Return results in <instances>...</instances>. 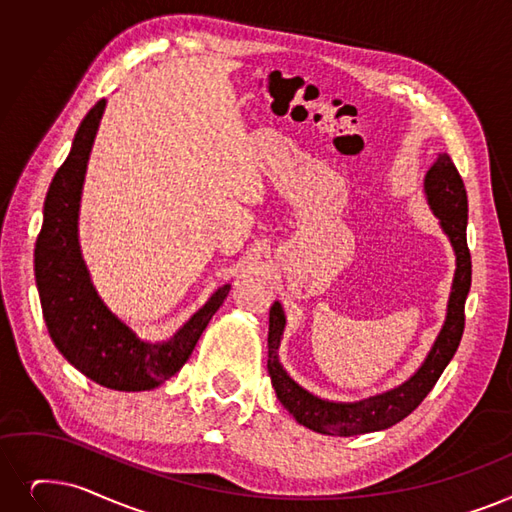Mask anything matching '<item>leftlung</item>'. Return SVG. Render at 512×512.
<instances>
[{
    "instance_id": "8db88e82",
    "label": "left lung",
    "mask_w": 512,
    "mask_h": 512,
    "mask_svg": "<svg viewBox=\"0 0 512 512\" xmlns=\"http://www.w3.org/2000/svg\"><path fill=\"white\" fill-rule=\"evenodd\" d=\"M425 192L433 213L439 217L441 228L450 236L456 251V274L452 295L448 303V318L439 337L429 351L425 364L410 381L383 395H374L355 404L326 402L299 387L278 362V345L284 330V311L276 301L270 309L268 332V370L280 404L295 416L303 427L324 435H362L387 429L395 422L404 420L414 412L422 399L439 381L460 345L464 332V301L471 288V251L466 244V217H469V201L462 177L448 154H439L435 165L427 171Z\"/></svg>"
}]
</instances>
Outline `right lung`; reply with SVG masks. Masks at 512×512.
Instances as JSON below:
<instances>
[{
  "label": "right lung",
  "mask_w": 512,
  "mask_h": 512,
  "mask_svg": "<svg viewBox=\"0 0 512 512\" xmlns=\"http://www.w3.org/2000/svg\"><path fill=\"white\" fill-rule=\"evenodd\" d=\"M102 98L81 121L69 157L56 171L43 203L35 242V282L48 332L58 351L81 374L115 391L159 387L192 355L203 330L230 293V284L165 343L136 337L98 297L79 251L77 217L87 159L104 113Z\"/></svg>",
  "instance_id": "obj_1"
}]
</instances>
